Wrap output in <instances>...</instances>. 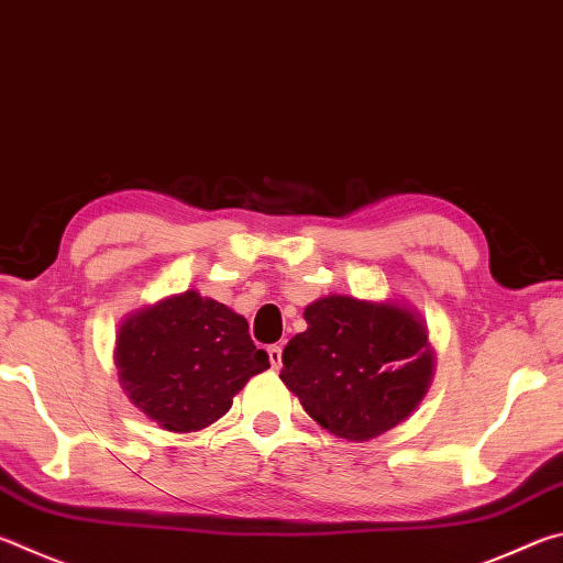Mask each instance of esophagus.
<instances>
[{"mask_svg":"<svg viewBox=\"0 0 563 563\" xmlns=\"http://www.w3.org/2000/svg\"><path fill=\"white\" fill-rule=\"evenodd\" d=\"M268 357H271L273 369H280L283 367V347L280 345H271L268 347Z\"/></svg>","mask_w":563,"mask_h":563,"instance_id":"obj_1","label":"esophagus"}]
</instances>
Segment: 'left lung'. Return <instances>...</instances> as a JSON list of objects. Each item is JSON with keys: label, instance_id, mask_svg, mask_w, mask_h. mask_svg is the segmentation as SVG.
<instances>
[{"label": "left lung", "instance_id": "left-lung-1", "mask_svg": "<svg viewBox=\"0 0 563 563\" xmlns=\"http://www.w3.org/2000/svg\"><path fill=\"white\" fill-rule=\"evenodd\" d=\"M302 316L308 330L285 345L280 379L322 430L367 442L415 412L437 360L417 310L332 292Z\"/></svg>", "mask_w": 563, "mask_h": 563}]
</instances>
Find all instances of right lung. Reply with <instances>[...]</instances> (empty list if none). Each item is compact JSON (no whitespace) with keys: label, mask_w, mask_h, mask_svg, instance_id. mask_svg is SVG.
I'll return each instance as SVG.
<instances>
[{"label":"right lung","mask_w":563,"mask_h":563,"mask_svg":"<svg viewBox=\"0 0 563 563\" xmlns=\"http://www.w3.org/2000/svg\"><path fill=\"white\" fill-rule=\"evenodd\" d=\"M113 360L133 405L168 432L221 419L247 379L271 367L247 320L198 290L146 305L121 322Z\"/></svg>","instance_id":"obj_1"}]
</instances>
